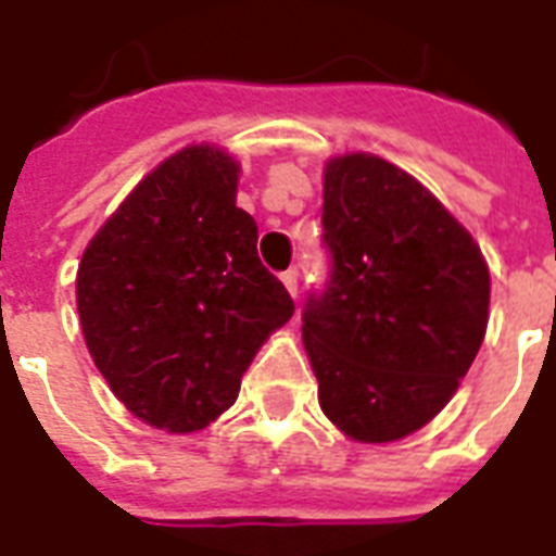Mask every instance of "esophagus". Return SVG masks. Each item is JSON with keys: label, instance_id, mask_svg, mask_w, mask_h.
<instances>
[{"label": "esophagus", "instance_id": "34e87169", "mask_svg": "<svg viewBox=\"0 0 556 556\" xmlns=\"http://www.w3.org/2000/svg\"><path fill=\"white\" fill-rule=\"evenodd\" d=\"M282 286L288 288V294L296 296V291H300V270L288 268L286 274H282Z\"/></svg>", "mask_w": 556, "mask_h": 556}]
</instances>
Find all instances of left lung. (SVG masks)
Here are the masks:
<instances>
[{
    "label": "left lung",
    "instance_id": "1",
    "mask_svg": "<svg viewBox=\"0 0 556 556\" xmlns=\"http://www.w3.org/2000/svg\"><path fill=\"white\" fill-rule=\"evenodd\" d=\"M332 274L303 308L320 408L346 438L393 443L446 408L490 317V268L464 224L372 154L324 172Z\"/></svg>",
    "mask_w": 556,
    "mask_h": 556
}]
</instances>
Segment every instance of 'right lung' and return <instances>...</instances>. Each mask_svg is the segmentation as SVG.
<instances>
[{
  "label": "right lung",
  "instance_id": "obj_1",
  "mask_svg": "<svg viewBox=\"0 0 556 556\" xmlns=\"http://www.w3.org/2000/svg\"><path fill=\"white\" fill-rule=\"evenodd\" d=\"M236 192V156L186 146L134 186L80 256L92 362L134 417L168 434L222 417L253 355L294 315Z\"/></svg>",
  "mask_w": 556,
  "mask_h": 556
}]
</instances>
